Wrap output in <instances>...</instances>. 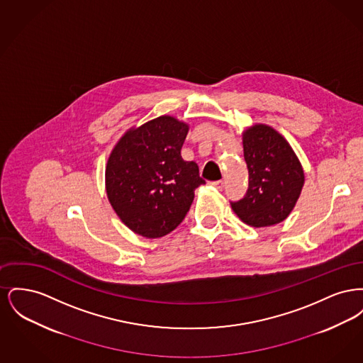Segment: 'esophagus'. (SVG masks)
Here are the masks:
<instances>
[{
	"mask_svg": "<svg viewBox=\"0 0 363 363\" xmlns=\"http://www.w3.org/2000/svg\"><path fill=\"white\" fill-rule=\"evenodd\" d=\"M211 185L215 186L218 190H222L225 188V181H213V182H211Z\"/></svg>",
	"mask_w": 363,
	"mask_h": 363,
	"instance_id": "1",
	"label": "esophagus"
}]
</instances>
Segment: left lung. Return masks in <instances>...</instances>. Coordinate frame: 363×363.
<instances>
[{
    "label": "left lung",
    "mask_w": 363,
    "mask_h": 363,
    "mask_svg": "<svg viewBox=\"0 0 363 363\" xmlns=\"http://www.w3.org/2000/svg\"><path fill=\"white\" fill-rule=\"evenodd\" d=\"M242 144L249 188L231 208L247 225H277L290 215L305 184L301 162L289 141L264 123L247 128Z\"/></svg>",
    "instance_id": "1"
}]
</instances>
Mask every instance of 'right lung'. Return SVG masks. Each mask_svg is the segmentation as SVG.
Segmentation results:
<instances>
[{
  "mask_svg": "<svg viewBox=\"0 0 363 363\" xmlns=\"http://www.w3.org/2000/svg\"><path fill=\"white\" fill-rule=\"evenodd\" d=\"M189 125L160 116L129 129L106 166L107 199L122 223L145 238H160L185 219L194 189L206 184L194 162L181 156Z\"/></svg>",
  "mask_w": 363,
  "mask_h": 363,
  "instance_id": "obj_1",
  "label": "right lung"
}]
</instances>
